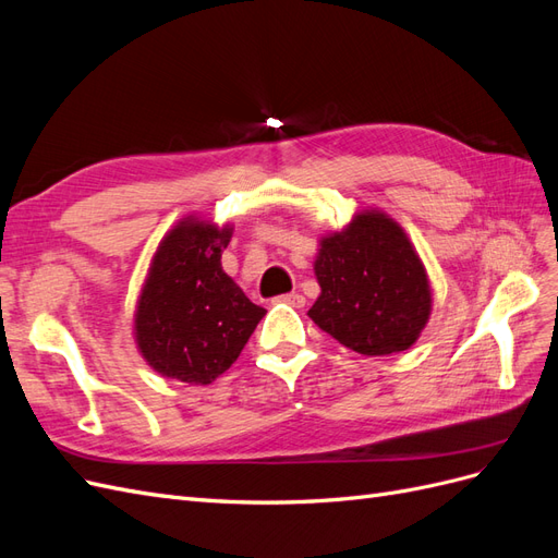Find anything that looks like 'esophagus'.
Returning <instances> with one entry per match:
<instances>
[{"instance_id":"1","label":"esophagus","mask_w":558,"mask_h":558,"mask_svg":"<svg viewBox=\"0 0 558 558\" xmlns=\"http://www.w3.org/2000/svg\"><path fill=\"white\" fill-rule=\"evenodd\" d=\"M279 302H283V305H291V307H305V295H300V293H286V295H279L277 298Z\"/></svg>"}]
</instances>
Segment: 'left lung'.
<instances>
[{
  "instance_id": "obj_1",
  "label": "left lung",
  "mask_w": 558,
  "mask_h": 558,
  "mask_svg": "<svg viewBox=\"0 0 558 558\" xmlns=\"http://www.w3.org/2000/svg\"><path fill=\"white\" fill-rule=\"evenodd\" d=\"M314 275L320 295L310 318L363 356L410 349L428 324L426 267L408 232L379 209H363L340 232L324 234Z\"/></svg>"
}]
</instances>
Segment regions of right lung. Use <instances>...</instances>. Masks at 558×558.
<instances>
[{
	"label": "right lung",
	"instance_id": "obj_1",
	"mask_svg": "<svg viewBox=\"0 0 558 558\" xmlns=\"http://www.w3.org/2000/svg\"><path fill=\"white\" fill-rule=\"evenodd\" d=\"M232 226L185 216L150 258L134 312V342L160 377L211 384L238 361L265 310L221 265Z\"/></svg>",
	"mask_w": 558,
	"mask_h": 558
}]
</instances>
